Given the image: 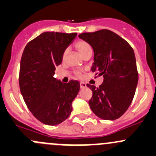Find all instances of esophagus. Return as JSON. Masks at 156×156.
<instances>
[{"label": "esophagus", "instance_id": "obj_1", "mask_svg": "<svg viewBox=\"0 0 156 156\" xmlns=\"http://www.w3.org/2000/svg\"><path fill=\"white\" fill-rule=\"evenodd\" d=\"M80 86H81V88H85L87 87V84L84 82L81 81V82H80Z\"/></svg>", "mask_w": 156, "mask_h": 156}]
</instances>
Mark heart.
<instances>
[{
	"label": "heart",
	"instance_id": "heart-1",
	"mask_svg": "<svg viewBox=\"0 0 156 156\" xmlns=\"http://www.w3.org/2000/svg\"><path fill=\"white\" fill-rule=\"evenodd\" d=\"M75 48H77V50L78 51V52L81 54V55L82 57L85 55V54L87 53L88 51H92V48H91L90 45L87 42H84V41H78V42H77L76 43H75ZM67 52H68V51L67 50H65L64 52H63V59H65L66 56ZM76 75L78 77L81 76V73H76Z\"/></svg>",
	"mask_w": 156,
	"mask_h": 156
}]
</instances>
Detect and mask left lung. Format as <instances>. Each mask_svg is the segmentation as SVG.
Instances as JSON below:
<instances>
[{
    "label": "left lung",
    "mask_w": 156,
    "mask_h": 156,
    "mask_svg": "<svg viewBox=\"0 0 156 156\" xmlns=\"http://www.w3.org/2000/svg\"><path fill=\"white\" fill-rule=\"evenodd\" d=\"M78 37L93 49L91 70L104 78L99 87L87 84L93 92L89 101L90 109L101 119H117L132 103L138 82L133 48L125 39L106 29L83 33Z\"/></svg>",
    "instance_id": "1"
}]
</instances>
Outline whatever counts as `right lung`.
<instances>
[{
	"instance_id": "1",
	"label": "right lung",
	"mask_w": 156,
	"mask_h": 156,
	"mask_svg": "<svg viewBox=\"0 0 156 156\" xmlns=\"http://www.w3.org/2000/svg\"><path fill=\"white\" fill-rule=\"evenodd\" d=\"M76 33L44 32L27 44L19 72V87L25 104L42 123L55 126L69 117L80 90L78 81L63 83L54 77L63 54Z\"/></svg>"
}]
</instances>
